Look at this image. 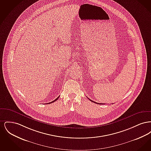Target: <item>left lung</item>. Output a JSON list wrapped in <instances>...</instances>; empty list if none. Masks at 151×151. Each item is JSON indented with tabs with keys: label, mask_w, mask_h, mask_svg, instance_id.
Masks as SVG:
<instances>
[{
	"label": "left lung",
	"mask_w": 151,
	"mask_h": 151,
	"mask_svg": "<svg viewBox=\"0 0 151 151\" xmlns=\"http://www.w3.org/2000/svg\"><path fill=\"white\" fill-rule=\"evenodd\" d=\"M89 100L91 101H92V102H93L94 103H96V104H102V103H97V102H94L93 101L91 100V99H89Z\"/></svg>",
	"instance_id": "left-lung-1"
}]
</instances>
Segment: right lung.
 Wrapping results in <instances>:
<instances>
[{"label":"right lung","mask_w":151,"mask_h":151,"mask_svg":"<svg viewBox=\"0 0 151 151\" xmlns=\"http://www.w3.org/2000/svg\"><path fill=\"white\" fill-rule=\"evenodd\" d=\"M59 97H58L57 98L55 99V100H54L53 101H52V102H49V103H47L46 104H51V103H52V102H55V101H56L58 99H59Z\"/></svg>","instance_id":"1"}]
</instances>
